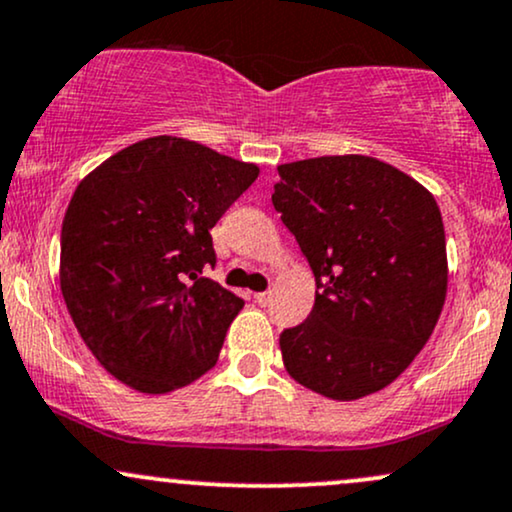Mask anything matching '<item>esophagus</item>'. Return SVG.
Here are the masks:
<instances>
[{
	"label": "esophagus",
	"instance_id": "34e87169",
	"mask_svg": "<svg viewBox=\"0 0 512 512\" xmlns=\"http://www.w3.org/2000/svg\"><path fill=\"white\" fill-rule=\"evenodd\" d=\"M269 300H272V293L269 291H264V293H255V303L257 305H269Z\"/></svg>",
	"mask_w": 512,
	"mask_h": 512
}]
</instances>
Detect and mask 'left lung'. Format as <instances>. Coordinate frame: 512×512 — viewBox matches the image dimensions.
<instances>
[{
	"label": "left lung",
	"mask_w": 512,
	"mask_h": 512,
	"mask_svg": "<svg viewBox=\"0 0 512 512\" xmlns=\"http://www.w3.org/2000/svg\"><path fill=\"white\" fill-rule=\"evenodd\" d=\"M276 169L274 209L317 281L310 317L279 338L283 367L324 398L372 396L410 367L446 303L439 205L415 178L365 155Z\"/></svg>",
	"instance_id": "obj_1"
}]
</instances>
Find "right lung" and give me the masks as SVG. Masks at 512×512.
Masks as SVG:
<instances>
[{
	"label": "right lung",
	"mask_w": 512,
	"mask_h": 512,
	"mask_svg": "<svg viewBox=\"0 0 512 512\" xmlns=\"http://www.w3.org/2000/svg\"><path fill=\"white\" fill-rule=\"evenodd\" d=\"M260 166L176 135L123 147L73 190L59 286L97 362L140 393H171L217 365L243 300L214 267L209 229Z\"/></svg>",
	"instance_id": "obj_1"
}]
</instances>
